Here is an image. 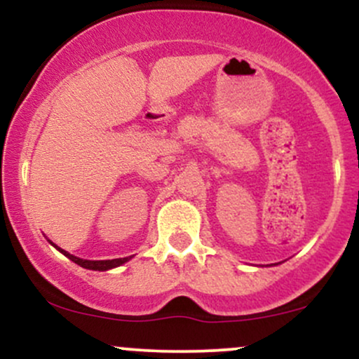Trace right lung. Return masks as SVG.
Here are the masks:
<instances>
[{"label":"right lung","instance_id":"1","mask_svg":"<svg viewBox=\"0 0 359 359\" xmlns=\"http://www.w3.org/2000/svg\"><path fill=\"white\" fill-rule=\"evenodd\" d=\"M53 245V243H52ZM60 251V253H64L65 257H67L69 259H72L74 263H77V265L82 266V269H88V270H100V271H104V270H109V269H116V266L123 265V263L128 262L130 259V257L126 258H114V259H82V258H77L74 257V255L67 253V251L57 248Z\"/></svg>","mask_w":359,"mask_h":359}]
</instances>
